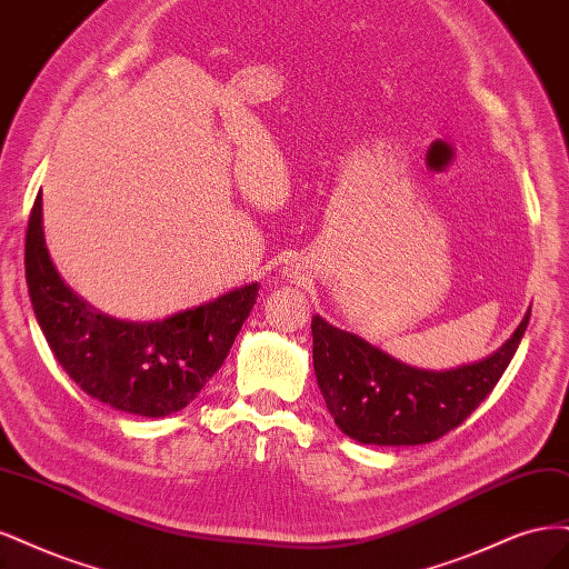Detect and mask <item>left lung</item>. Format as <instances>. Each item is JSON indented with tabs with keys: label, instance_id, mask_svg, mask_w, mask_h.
Here are the masks:
<instances>
[{
	"label": "left lung",
	"instance_id": "8db88e82",
	"mask_svg": "<svg viewBox=\"0 0 569 569\" xmlns=\"http://www.w3.org/2000/svg\"><path fill=\"white\" fill-rule=\"evenodd\" d=\"M529 309L497 352L449 371L407 366L355 333L311 319L315 373L336 426L361 445L413 447L458 428L499 382L527 331Z\"/></svg>",
	"mask_w": 569,
	"mask_h": 569
}]
</instances>
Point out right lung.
Here are the masks:
<instances>
[{"instance_id":"1","label":"right lung","mask_w":569,"mask_h":569,"mask_svg":"<svg viewBox=\"0 0 569 569\" xmlns=\"http://www.w3.org/2000/svg\"><path fill=\"white\" fill-rule=\"evenodd\" d=\"M26 281L34 317L63 371L118 411L162 418L181 411L224 363L258 300V283L162 321H120L72 292L53 267L42 229V193L26 233Z\"/></svg>"}]
</instances>
